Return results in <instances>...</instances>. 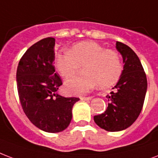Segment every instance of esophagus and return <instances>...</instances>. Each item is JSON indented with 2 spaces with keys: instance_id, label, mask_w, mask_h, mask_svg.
Returning <instances> with one entry per match:
<instances>
[{
  "instance_id": "esophagus-1",
  "label": "esophagus",
  "mask_w": 158,
  "mask_h": 158,
  "mask_svg": "<svg viewBox=\"0 0 158 158\" xmlns=\"http://www.w3.org/2000/svg\"><path fill=\"white\" fill-rule=\"evenodd\" d=\"M81 100H84V101H89L92 99V97H81L80 98Z\"/></svg>"
}]
</instances>
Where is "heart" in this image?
Here are the masks:
<instances>
[{
    "instance_id": "b5f03b06",
    "label": "heart",
    "mask_w": 158,
    "mask_h": 158,
    "mask_svg": "<svg viewBox=\"0 0 158 158\" xmlns=\"http://www.w3.org/2000/svg\"><path fill=\"white\" fill-rule=\"evenodd\" d=\"M55 67L65 79L76 74L84 66V75L68 79L66 91L74 95L86 94L99 84L107 89L114 85L122 75L123 65L118 54L94 41H82L69 50L59 51L55 55Z\"/></svg>"
}]
</instances>
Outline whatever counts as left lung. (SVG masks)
Wrapping results in <instances>:
<instances>
[{"mask_svg": "<svg viewBox=\"0 0 158 158\" xmlns=\"http://www.w3.org/2000/svg\"><path fill=\"white\" fill-rule=\"evenodd\" d=\"M116 49L124 64L122 75L113 88L114 92L106 96L110 101L106 111L94 117L96 124L108 132L123 131L135 122L148 89L146 74L138 55L121 42H116Z\"/></svg>", "mask_w": 158, "mask_h": 158, "instance_id": "1", "label": "left lung"}]
</instances>
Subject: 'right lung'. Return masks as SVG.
<instances>
[{
    "label": "right lung",
    "mask_w": 158,
    "mask_h": 158,
    "mask_svg": "<svg viewBox=\"0 0 158 158\" xmlns=\"http://www.w3.org/2000/svg\"><path fill=\"white\" fill-rule=\"evenodd\" d=\"M55 40L48 37L26 50L16 71V84L23 111L35 127L47 132L66 129L79 98H64L58 89L62 81L54 66Z\"/></svg>",
    "instance_id": "1"
}]
</instances>
